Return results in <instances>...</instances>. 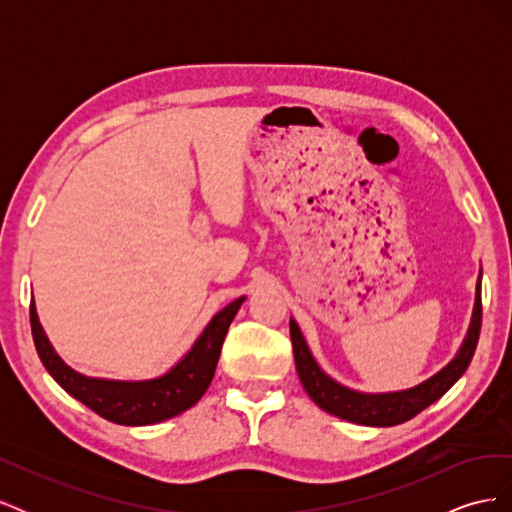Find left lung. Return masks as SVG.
Returning a JSON list of instances; mask_svg holds the SVG:
<instances>
[{
  "instance_id": "8db88e82",
  "label": "left lung",
  "mask_w": 512,
  "mask_h": 512,
  "mask_svg": "<svg viewBox=\"0 0 512 512\" xmlns=\"http://www.w3.org/2000/svg\"><path fill=\"white\" fill-rule=\"evenodd\" d=\"M480 322H483V305H480V280L476 288V303L474 314L463 346L457 352L455 359L440 369L436 376H431L423 384L414 386V389L397 391V393H359L346 389V386L331 380L314 361L312 352H309L305 339L297 327V322L290 320V339H292V352L294 363L303 389L307 395L314 399V404L320 406L324 412L333 416L344 418V421L367 425V427H393L399 423H406L414 418L418 412L429 408L433 401H438L451 386L463 376L468 369L476 344L480 335Z\"/></svg>"
}]
</instances>
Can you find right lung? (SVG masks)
Here are the masks:
<instances>
[{
    "mask_svg": "<svg viewBox=\"0 0 512 512\" xmlns=\"http://www.w3.org/2000/svg\"><path fill=\"white\" fill-rule=\"evenodd\" d=\"M241 303L243 297L215 314L203 335L196 339L192 350L168 374L143 382L100 380L79 374L59 359L51 342L46 339L34 301L29 305V322H32V335L40 361L61 389L106 421L138 427L173 418L192 408L205 395L220 359L224 337Z\"/></svg>",
    "mask_w": 512,
    "mask_h": 512,
    "instance_id": "add662e5",
    "label": "right lung"
}]
</instances>
